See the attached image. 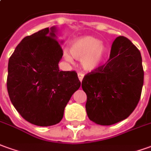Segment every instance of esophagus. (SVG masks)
Returning <instances> with one entry per match:
<instances>
[{
  "label": "esophagus",
  "mask_w": 151,
  "mask_h": 151,
  "mask_svg": "<svg viewBox=\"0 0 151 151\" xmlns=\"http://www.w3.org/2000/svg\"><path fill=\"white\" fill-rule=\"evenodd\" d=\"M78 78H79L80 81L82 82V81H83V78H84V74L81 73V72H79V73H78Z\"/></svg>",
  "instance_id": "obj_1"
}]
</instances>
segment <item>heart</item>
Wrapping results in <instances>:
<instances>
[{
  "label": "heart",
  "mask_w": 151,
  "mask_h": 151,
  "mask_svg": "<svg viewBox=\"0 0 151 151\" xmlns=\"http://www.w3.org/2000/svg\"><path fill=\"white\" fill-rule=\"evenodd\" d=\"M70 54L64 52L63 57L67 62L73 58L81 62L83 69L92 72L98 70L104 61L107 48L101 41L92 36H83L77 38L70 46Z\"/></svg>",
  "instance_id": "obj_1"
}]
</instances>
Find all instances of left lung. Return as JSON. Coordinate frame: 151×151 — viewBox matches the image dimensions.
Instances as JSON below:
<instances>
[{
	"label": "left lung",
	"mask_w": 151,
	"mask_h": 151,
	"mask_svg": "<svg viewBox=\"0 0 151 151\" xmlns=\"http://www.w3.org/2000/svg\"><path fill=\"white\" fill-rule=\"evenodd\" d=\"M143 82L140 51L128 38L117 37L108 63L87 74L82 81L89 120L109 126L129 117L140 100Z\"/></svg>",
	"instance_id": "obj_1"
}]
</instances>
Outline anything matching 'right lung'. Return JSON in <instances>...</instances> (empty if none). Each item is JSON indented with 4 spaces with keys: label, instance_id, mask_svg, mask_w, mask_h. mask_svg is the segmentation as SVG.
<instances>
[{
    "label": "right lung",
    "instance_id": "add662e5",
    "mask_svg": "<svg viewBox=\"0 0 151 151\" xmlns=\"http://www.w3.org/2000/svg\"><path fill=\"white\" fill-rule=\"evenodd\" d=\"M58 33L53 26L24 38L8 62L10 101L26 121L40 127L61 121L67 103L81 86L77 73L59 70L63 53Z\"/></svg>",
    "mask_w": 151,
    "mask_h": 151
}]
</instances>
